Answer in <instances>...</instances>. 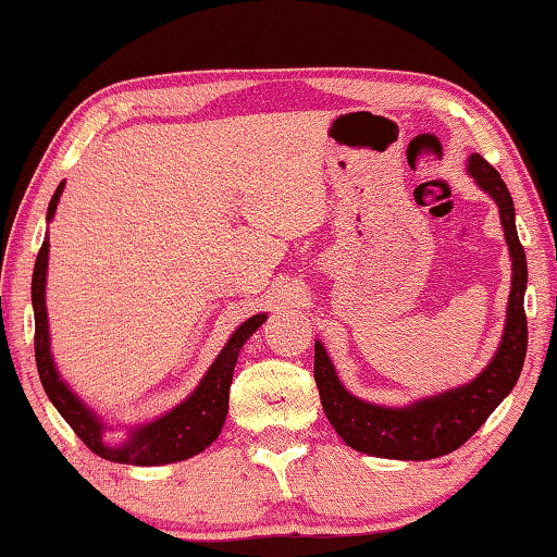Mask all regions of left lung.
<instances>
[{"label": "left lung", "instance_id": "left-lung-1", "mask_svg": "<svg viewBox=\"0 0 557 557\" xmlns=\"http://www.w3.org/2000/svg\"><path fill=\"white\" fill-rule=\"evenodd\" d=\"M467 172L498 206L504 238L511 256V295L506 305L502 342L484 371L457 388L428 395L410 405H375L356 398L338 381L336 369L322 342H314V381L326 420L348 447L371 457L425 461L459 449L484 425L521 375L528 326L523 295L528 265L516 233V209L504 178L482 154H469Z\"/></svg>", "mask_w": 557, "mask_h": 557}]
</instances>
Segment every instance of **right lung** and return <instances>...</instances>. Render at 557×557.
Returning a JSON list of instances; mask_svg holds the SVG:
<instances>
[{
    "mask_svg": "<svg viewBox=\"0 0 557 557\" xmlns=\"http://www.w3.org/2000/svg\"><path fill=\"white\" fill-rule=\"evenodd\" d=\"M65 182L55 188L53 199L46 211V221H53V213L59 209L61 194ZM49 235L36 256L34 277H32V305H34V348H36V369L46 395L53 403V408L61 412V418L69 422L75 435L96 451L98 457L117 461V465H135V467H157V465H174L188 457L199 455L213 440L221 435V428L228 414V395L233 369L238 363L240 348L248 338L258 332V326L265 324L268 314H252L250 319L235 329L228 342L215 356L211 369L206 371L201 383L196 385L194 393L188 395L157 420L145 422V425L125 428L127 437L122 442H110L106 432L112 430L100 414L90 408L86 400L78 398L69 383L61 379L55 369L51 354V334H49V314H46V272H49Z\"/></svg>",
    "mask_w": 557,
    "mask_h": 557,
    "instance_id": "1",
    "label": "right lung"
}]
</instances>
